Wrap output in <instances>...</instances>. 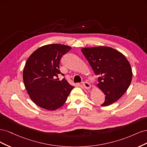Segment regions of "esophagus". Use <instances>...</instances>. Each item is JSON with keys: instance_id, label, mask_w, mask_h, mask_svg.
<instances>
[{"instance_id": "1", "label": "esophagus", "mask_w": 147, "mask_h": 147, "mask_svg": "<svg viewBox=\"0 0 147 147\" xmlns=\"http://www.w3.org/2000/svg\"><path fill=\"white\" fill-rule=\"evenodd\" d=\"M82 84H83V86L85 88L86 90H90V89L91 88V85L89 83L84 82H83Z\"/></svg>"}]
</instances>
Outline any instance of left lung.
Instances as JSON below:
<instances>
[{
  "mask_svg": "<svg viewBox=\"0 0 147 147\" xmlns=\"http://www.w3.org/2000/svg\"><path fill=\"white\" fill-rule=\"evenodd\" d=\"M82 51L95 74L99 77L97 86L105 95L101 106H108L117 101L132 81V69L126 57L108 47L83 48Z\"/></svg>",
  "mask_w": 147,
  "mask_h": 147,
  "instance_id": "1",
  "label": "left lung"
}]
</instances>
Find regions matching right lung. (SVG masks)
Wrapping results in <instances>:
<instances>
[{
  "instance_id": "1",
  "label": "right lung",
  "mask_w": 147,
  "mask_h": 147,
  "mask_svg": "<svg viewBox=\"0 0 147 147\" xmlns=\"http://www.w3.org/2000/svg\"><path fill=\"white\" fill-rule=\"evenodd\" d=\"M71 49L69 46L50 44L37 49L28 59L23 70L25 88L34 103L48 110H55L65 102L74 86L65 78L59 80L62 56Z\"/></svg>"
}]
</instances>
